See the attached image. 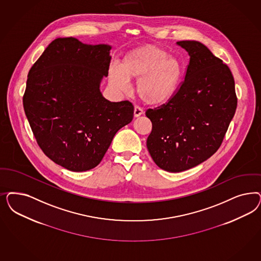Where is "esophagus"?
<instances>
[{
  "mask_svg": "<svg viewBox=\"0 0 261 261\" xmlns=\"http://www.w3.org/2000/svg\"><path fill=\"white\" fill-rule=\"evenodd\" d=\"M142 114H143V110H141L140 108H138V107H135V111H134V115H135V117H139V116H141Z\"/></svg>",
  "mask_w": 261,
  "mask_h": 261,
  "instance_id": "esophagus-1",
  "label": "esophagus"
}]
</instances>
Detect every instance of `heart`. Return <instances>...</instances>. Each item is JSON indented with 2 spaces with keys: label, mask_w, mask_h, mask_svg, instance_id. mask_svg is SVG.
Returning <instances> with one entry per match:
<instances>
[{
  "label": "heart",
  "mask_w": 261,
  "mask_h": 261,
  "mask_svg": "<svg viewBox=\"0 0 261 261\" xmlns=\"http://www.w3.org/2000/svg\"><path fill=\"white\" fill-rule=\"evenodd\" d=\"M182 76L180 61L155 45H145L129 50L121 67L110 69V83L121 92H126L129 80H137L136 93L150 106L168 102L177 92Z\"/></svg>",
  "instance_id": "b5f03b06"
}]
</instances>
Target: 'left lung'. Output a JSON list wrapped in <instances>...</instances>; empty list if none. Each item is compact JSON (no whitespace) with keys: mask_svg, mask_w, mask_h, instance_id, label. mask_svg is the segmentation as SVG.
Returning a JSON list of instances; mask_svg holds the SVG:
<instances>
[{"mask_svg":"<svg viewBox=\"0 0 261 261\" xmlns=\"http://www.w3.org/2000/svg\"><path fill=\"white\" fill-rule=\"evenodd\" d=\"M177 45L190 57L185 82L166 105L146 112L152 124L148 151L160 168L171 173L193 168L216 152L237 106L227 65L199 41Z\"/></svg>","mask_w":261,"mask_h":261,"instance_id":"left-lung-1","label":"left lung"}]
</instances>
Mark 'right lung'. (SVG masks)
I'll return each mask as SVG.
<instances>
[{"instance_id":"right-lung-1","label":"right lung","mask_w":261,"mask_h":261,"mask_svg":"<svg viewBox=\"0 0 261 261\" xmlns=\"http://www.w3.org/2000/svg\"><path fill=\"white\" fill-rule=\"evenodd\" d=\"M110 50L108 44L57 38L28 75L23 105L34 137L50 160L73 172L96 167L134 118L132 102H111L100 90Z\"/></svg>"}]
</instances>
